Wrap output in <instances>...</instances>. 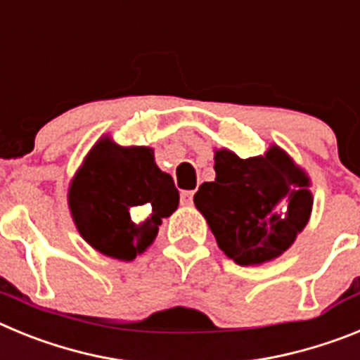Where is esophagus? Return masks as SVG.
Instances as JSON below:
<instances>
[{"instance_id":"1","label":"esophagus","mask_w":360,"mask_h":360,"mask_svg":"<svg viewBox=\"0 0 360 360\" xmlns=\"http://www.w3.org/2000/svg\"><path fill=\"white\" fill-rule=\"evenodd\" d=\"M193 196H195V191H182L180 200H182L184 205H191L193 203Z\"/></svg>"}]
</instances>
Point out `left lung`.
<instances>
[{
	"mask_svg": "<svg viewBox=\"0 0 360 360\" xmlns=\"http://www.w3.org/2000/svg\"><path fill=\"white\" fill-rule=\"evenodd\" d=\"M214 171V182L200 186L195 205L219 249L238 265H257L285 252L310 218L303 171L279 148L247 160L221 149Z\"/></svg>",
	"mask_w": 360,
	"mask_h": 360,
	"instance_id": "1",
	"label": "left lung"
}]
</instances>
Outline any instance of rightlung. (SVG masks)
Listing matches in <instances>:
<instances>
[{"label":"right lung","instance_id":"obj_1","mask_svg":"<svg viewBox=\"0 0 360 360\" xmlns=\"http://www.w3.org/2000/svg\"><path fill=\"white\" fill-rule=\"evenodd\" d=\"M68 200L81 236L94 249L131 262L151 245L180 195L151 149L120 148L103 139L73 178Z\"/></svg>","mask_w":360,"mask_h":360}]
</instances>
